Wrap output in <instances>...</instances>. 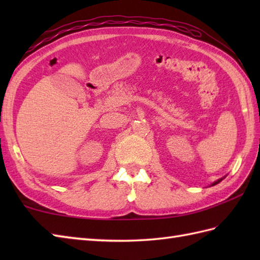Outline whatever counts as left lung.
I'll list each match as a JSON object with an SVG mask.
<instances>
[{
  "instance_id": "left-lung-1",
  "label": "left lung",
  "mask_w": 260,
  "mask_h": 260,
  "mask_svg": "<svg viewBox=\"0 0 260 260\" xmlns=\"http://www.w3.org/2000/svg\"><path fill=\"white\" fill-rule=\"evenodd\" d=\"M223 179H224V178H221V179H219V180H217V181H214L213 183L211 184V186H212V185H215V184H218V183H220V182H221Z\"/></svg>"
}]
</instances>
